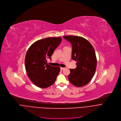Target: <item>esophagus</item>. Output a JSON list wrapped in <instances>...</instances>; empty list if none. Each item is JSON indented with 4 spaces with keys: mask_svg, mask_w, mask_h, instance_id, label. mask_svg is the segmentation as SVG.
Masks as SVG:
<instances>
[{
    "mask_svg": "<svg viewBox=\"0 0 121 121\" xmlns=\"http://www.w3.org/2000/svg\"><path fill=\"white\" fill-rule=\"evenodd\" d=\"M65 69V68H62V67H60V69L61 70H63Z\"/></svg>",
    "mask_w": 121,
    "mask_h": 121,
    "instance_id": "obj_1",
    "label": "esophagus"
}]
</instances>
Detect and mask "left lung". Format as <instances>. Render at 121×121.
<instances>
[{"instance_id":"left-lung-1","label":"left lung","mask_w":121,"mask_h":121,"mask_svg":"<svg viewBox=\"0 0 121 121\" xmlns=\"http://www.w3.org/2000/svg\"><path fill=\"white\" fill-rule=\"evenodd\" d=\"M63 38L71 44V59L77 61V67L69 69L68 79L75 86H83L91 81L95 72L97 59L94 48L82 37L64 36Z\"/></svg>"}]
</instances>
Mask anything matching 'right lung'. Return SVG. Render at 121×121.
<instances>
[{
	"instance_id": "right-lung-1",
	"label": "right lung",
	"mask_w": 121,
	"mask_h": 121,
	"mask_svg": "<svg viewBox=\"0 0 121 121\" xmlns=\"http://www.w3.org/2000/svg\"><path fill=\"white\" fill-rule=\"evenodd\" d=\"M62 39L48 38L39 40L28 49L25 60V66L28 77L37 86L46 88L52 85L60 71L59 67L47 64V59L51 56Z\"/></svg>"
}]
</instances>
